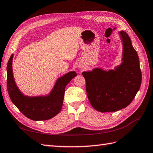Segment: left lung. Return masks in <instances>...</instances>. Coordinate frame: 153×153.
Instances as JSON below:
<instances>
[{"label":"left lung","instance_id":"8db88e82","mask_svg":"<svg viewBox=\"0 0 153 153\" xmlns=\"http://www.w3.org/2000/svg\"><path fill=\"white\" fill-rule=\"evenodd\" d=\"M122 42V62L114 69L96 67L83 72L87 97L98 111L113 112L125 108L134 98L141 84V72L137 53L125 31L119 32Z\"/></svg>","mask_w":153,"mask_h":153}]
</instances>
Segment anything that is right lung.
I'll return each mask as SVG.
<instances>
[{
	"mask_svg": "<svg viewBox=\"0 0 153 153\" xmlns=\"http://www.w3.org/2000/svg\"><path fill=\"white\" fill-rule=\"evenodd\" d=\"M10 56L7 65V89L13 104L27 118L33 120H45L56 116L62 109L66 85L77 76L75 71L65 74L56 79L54 86L45 95H25L17 86L14 79L12 61Z\"/></svg>",
	"mask_w": 153,
	"mask_h": 153,
	"instance_id": "obj_1",
	"label": "right lung"
}]
</instances>
